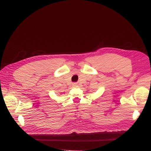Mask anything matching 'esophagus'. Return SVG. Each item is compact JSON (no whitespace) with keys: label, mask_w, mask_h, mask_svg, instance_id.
Returning a JSON list of instances; mask_svg holds the SVG:
<instances>
[{"label":"esophagus","mask_w":151,"mask_h":151,"mask_svg":"<svg viewBox=\"0 0 151 151\" xmlns=\"http://www.w3.org/2000/svg\"><path fill=\"white\" fill-rule=\"evenodd\" d=\"M74 86H76V84H74Z\"/></svg>","instance_id":"obj_1"}]
</instances>
